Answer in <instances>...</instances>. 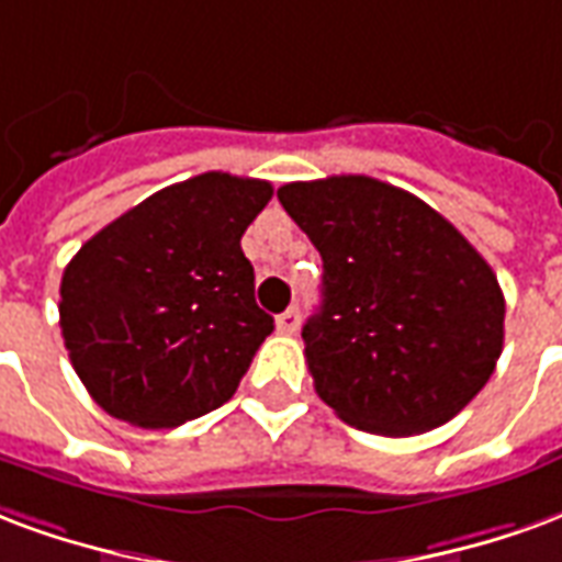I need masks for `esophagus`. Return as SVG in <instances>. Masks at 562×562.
I'll return each mask as SVG.
<instances>
[{"instance_id":"1","label":"esophagus","mask_w":562,"mask_h":562,"mask_svg":"<svg viewBox=\"0 0 562 562\" xmlns=\"http://www.w3.org/2000/svg\"><path fill=\"white\" fill-rule=\"evenodd\" d=\"M276 326H278V331H281V335H296V329H299V308H286L284 314H278Z\"/></svg>"}]
</instances>
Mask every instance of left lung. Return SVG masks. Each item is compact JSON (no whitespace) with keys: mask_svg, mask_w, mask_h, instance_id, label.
Returning <instances> with one entry per match:
<instances>
[{"mask_svg":"<svg viewBox=\"0 0 562 562\" xmlns=\"http://www.w3.org/2000/svg\"><path fill=\"white\" fill-rule=\"evenodd\" d=\"M323 257L321 311L302 326L314 389L356 428L431 431L464 411L503 353L494 269L419 196L371 176L278 188Z\"/></svg>","mask_w":562,"mask_h":562,"instance_id":"1","label":"left lung"}]
</instances>
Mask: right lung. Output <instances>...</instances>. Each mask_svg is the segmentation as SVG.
Masks as SVG:
<instances>
[{
  "label": "right lung",
  "instance_id": "obj_1",
  "mask_svg": "<svg viewBox=\"0 0 562 562\" xmlns=\"http://www.w3.org/2000/svg\"><path fill=\"white\" fill-rule=\"evenodd\" d=\"M263 179L200 173L110 221L65 266V350L98 407L176 428L233 398L276 321L241 251Z\"/></svg>",
  "mask_w": 562,
  "mask_h": 562
}]
</instances>
